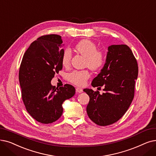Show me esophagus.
Masks as SVG:
<instances>
[{
  "label": "esophagus",
  "mask_w": 156,
  "mask_h": 156,
  "mask_svg": "<svg viewBox=\"0 0 156 156\" xmlns=\"http://www.w3.org/2000/svg\"><path fill=\"white\" fill-rule=\"evenodd\" d=\"M76 93H78V94L82 93V92H83V89H80V88H79V87H77L76 89Z\"/></svg>",
  "instance_id": "esophagus-1"
}]
</instances>
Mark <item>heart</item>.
Instances as JSON below:
<instances>
[{
    "label": "heart",
    "mask_w": 156,
    "mask_h": 156,
    "mask_svg": "<svg viewBox=\"0 0 156 156\" xmlns=\"http://www.w3.org/2000/svg\"><path fill=\"white\" fill-rule=\"evenodd\" d=\"M76 51L85 58V65L92 70L96 71L102 68L106 62V55L103 51L97 50V46L89 40H82L75 46ZM71 53L69 49H66L62 57V63L64 66L70 64ZM90 74L87 70L74 71L68 75V79L73 84L83 86Z\"/></svg>",
    "instance_id": "obj_1"
}]
</instances>
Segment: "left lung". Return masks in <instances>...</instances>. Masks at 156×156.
Instances as JSON below:
<instances>
[{
	"mask_svg": "<svg viewBox=\"0 0 156 156\" xmlns=\"http://www.w3.org/2000/svg\"><path fill=\"white\" fill-rule=\"evenodd\" d=\"M138 67L129 47L113 44L108 47L106 62L92 86L104 87L105 93L85 89L90 98L87 113L90 120L101 126L116 122L129 107L134 98Z\"/></svg>",
	"mask_w": 156,
	"mask_h": 156,
	"instance_id": "obj_1",
	"label": "left lung"
}]
</instances>
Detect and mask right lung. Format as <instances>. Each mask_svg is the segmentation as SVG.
I'll return each mask as SVG.
<instances>
[{"mask_svg":"<svg viewBox=\"0 0 156 156\" xmlns=\"http://www.w3.org/2000/svg\"><path fill=\"white\" fill-rule=\"evenodd\" d=\"M62 43L61 36L56 34L39 37L27 50L20 65L23 103L32 118L42 124L57 120L63 112V103L75 94L71 85L58 89L51 84L55 74L62 69Z\"/></svg>","mask_w":156,"mask_h":156,"instance_id":"add662e5","label":"right lung"}]
</instances>
